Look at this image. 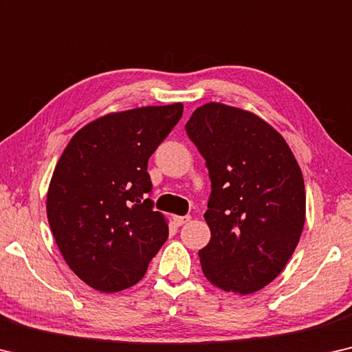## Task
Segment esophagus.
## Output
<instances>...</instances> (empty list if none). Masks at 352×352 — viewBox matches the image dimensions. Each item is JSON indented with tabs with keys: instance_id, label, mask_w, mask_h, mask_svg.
Returning a JSON list of instances; mask_svg holds the SVG:
<instances>
[{
	"instance_id": "esophagus-1",
	"label": "esophagus",
	"mask_w": 352,
	"mask_h": 352,
	"mask_svg": "<svg viewBox=\"0 0 352 352\" xmlns=\"http://www.w3.org/2000/svg\"><path fill=\"white\" fill-rule=\"evenodd\" d=\"M188 220H190V215H173V223L176 226H182Z\"/></svg>"
}]
</instances>
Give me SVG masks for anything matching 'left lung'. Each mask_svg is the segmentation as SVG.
Wrapping results in <instances>:
<instances>
[{"label":"left lung","instance_id":"1","mask_svg":"<svg viewBox=\"0 0 352 352\" xmlns=\"http://www.w3.org/2000/svg\"><path fill=\"white\" fill-rule=\"evenodd\" d=\"M212 192L204 212L209 244L203 274L226 293L252 294L285 269L305 223V186L288 143L267 121L209 102L186 124Z\"/></svg>","mask_w":352,"mask_h":352}]
</instances>
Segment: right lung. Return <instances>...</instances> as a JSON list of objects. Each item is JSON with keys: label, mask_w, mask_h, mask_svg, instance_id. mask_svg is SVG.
Returning <instances> with one entry per match:
<instances>
[{"label": "right lung", "mask_w": 352, "mask_h": 352, "mask_svg": "<svg viewBox=\"0 0 352 352\" xmlns=\"http://www.w3.org/2000/svg\"><path fill=\"white\" fill-rule=\"evenodd\" d=\"M181 102L108 113L70 138L47 192V219L64 261L100 293L138 283L168 237L153 209L148 159L182 116Z\"/></svg>", "instance_id": "right-lung-1"}]
</instances>
